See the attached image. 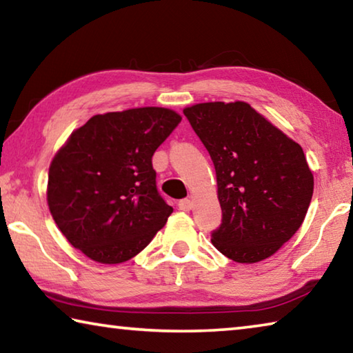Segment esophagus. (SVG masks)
<instances>
[{
    "instance_id": "obj_1",
    "label": "esophagus",
    "mask_w": 353,
    "mask_h": 353,
    "mask_svg": "<svg viewBox=\"0 0 353 353\" xmlns=\"http://www.w3.org/2000/svg\"><path fill=\"white\" fill-rule=\"evenodd\" d=\"M179 208H181V210H183V212H188V210H191V207H193V202H191L190 199H182V201H179Z\"/></svg>"
}]
</instances>
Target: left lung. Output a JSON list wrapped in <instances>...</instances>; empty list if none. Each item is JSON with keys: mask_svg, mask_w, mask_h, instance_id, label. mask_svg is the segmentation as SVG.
I'll use <instances>...</instances> for the list:
<instances>
[{"mask_svg": "<svg viewBox=\"0 0 353 353\" xmlns=\"http://www.w3.org/2000/svg\"><path fill=\"white\" fill-rule=\"evenodd\" d=\"M216 171L223 219L212 243L236 263H256L302 225L313 174L301 145L248 103H202L183 109Z\"/></svg>", "mask_w": 353, "mask_h": 353, "instance_id": "8db88e82", "label": "left lung"}]
</instances>
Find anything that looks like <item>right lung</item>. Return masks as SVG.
Wrapping results in <instances>:
<instances>
[{
    "label": "right lung",
    "mask_w": 353,
    "mask_h": 353,
    "mask_svg": "<svg viewBox=\"0 0 353 353\" xmlns=\"http://www.w3.org/2000/svg\"><path fill=\"white\" fill-rule=\"evenodd\" d=\"M163 107L94 115L52 159L48 205L71 246L104 265L141 252L172 207L155 185L152 155L181 123Z\"/></svg>",
    "instance_id": "right-lung-1"
}]
</instances>
